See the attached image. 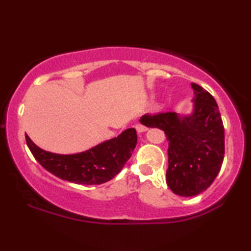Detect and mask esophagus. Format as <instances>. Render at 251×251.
<instances>
[{"mask_svg": "<svg viewBox=\"0 0 251 251\" xmlns=\"http://www.w3.org/2000/svg\"><path fill=\"white\" fill-rule=\"evenodd\" d=\"M135 128H136V130L138 131V133H144V131L147 130V127L142 125V124H136Z\"/></svg>", "mask_w": 251, "mask_h": 251, "instance_id": "1", "label": "esophagus"}]
</instances>
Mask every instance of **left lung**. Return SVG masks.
Returning a JSON list of instances; mask_svg holds the SVG:
<instances>
[{
	"label": "left lung",
	"instance_id": "1",
	"mask_svg": "<svg viewBox=\"0 0 251 251\" xmlns=\"http://www.w3.org/2000/svg\"><path fill=\"white\" fill-rule=\"evenodd\" d=\"M194 90L188 115L160 113L143 116L146 126L165 131L168 143L166 181L174 194L192 197L209 187L222 168L225 129L214 97L199 85Z\"/></svg>",
	"mask_w": 251,
	"mask_h": 251
}]
</instances>
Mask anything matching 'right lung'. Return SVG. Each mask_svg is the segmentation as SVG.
Returning a JSON list of instances; mask_svg holds the SVG:
<instances>
[{
    "label": "right lung",
    "instance_id": "right-lung-1",
    "mask_svg": "<svg viewBox=\"0 0 251 251\" xmlns=\"http://www.w3.org/2000/svg\"><path fill=\"white\" fill-rule=\"evenodd\" d=\"M25 138L33 156L46 171L63 180L80 185H100L113 179L130 158L137 144L135 128L126 129L117 137L71 155L46 151L27 135Z\"/></svg>",
    "mask_w": 251,
    "mask_h": 251
}]
</instances>
